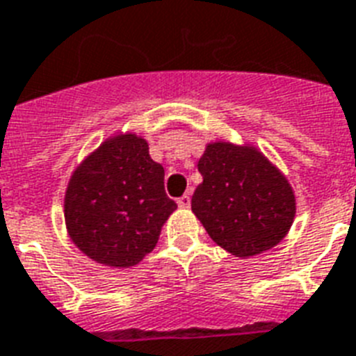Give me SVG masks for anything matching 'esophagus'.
<instances>
[{
  "label": "esophagus",
  "instance_id": "34e87169",
  "mask_svg": "<svg viewBox=\"0 0 356 356\" xmlns=\"http://www.w3.org/2000/svg\"><path fill=\"white\" fill-rule=\"evenodd\" d=\"M178 205H180V207H189L191 205V196L189 195H184V196H180V198H178Z\"/></svg>",
  "mask_w": 356,
  "mask_h": 356
}]
</instances>
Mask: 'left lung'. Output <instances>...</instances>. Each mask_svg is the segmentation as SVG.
Here are the masks:
<instances>
[{
    "label": "left lung",
    "instance_id": "1",
    "mask_svg": "<svg viewBox=\"0 0 356 356\" xmlns=\"http://www.w3.org/2000/svg\"><path fill=\"white\" fill-rule=\"evenodd\" d=\"M198 171L204 181L191 207L220 248L245 258L275 248L286 236L295 218V195L262 152L209 143Z\"/></svg>",
    "mask_w": 356,
    "mask_h": 356
}]
</instances>
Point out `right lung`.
<instances>
[{
  "label": "right lung",
  "instance_id": "obj_1",
  "mask_svg": "<svg viewBox=\"0 0 356 356\" xmlns=\"http://www.w3.org/2000/svg\"><path fill=\"white\" fill-rule=\"evenodd\" d=\"M163 167L143 138L123 134L98 147L74 171L65 195V224L89 258L111 267L136 266L151 252L176 209Z\"/></svg>",
  "mask_w": 356,
  "mask_h": 356
}]
</instances>
